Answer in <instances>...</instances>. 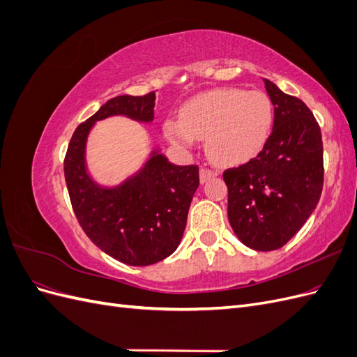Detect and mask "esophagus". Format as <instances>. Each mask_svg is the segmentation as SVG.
<instances>
[{"label": "esophagus", "instance_id": "esophagus-1", "mask_svg": "<svg viewBox=\"0 0 357 357\" xmlns=\"http://www.w3.org/2000/svg\"><path fill=\"white\" fill-rule=\"evenodd\" d=\"M215 176V172H213L211 169H207V168H201L199 171V178H201V183H205L207 180H210L211 177Z\"/></svg>", "mask_w": 357, "mask_h": 357}]
</instances>
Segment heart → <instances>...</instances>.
Listing matches in <instances>:
<instances>
[{
  "instance_id": "obj_1",
  "label": "heart",
  "mask_w": 357,
  "mask_h": 357,
  "mask_svg": "<svg viewBox=\"0 0 357 357\" xmlns=\"http://www.w3.org/2000/svg\"><path fill=\"white\" fill-rule=\"evenodd\" d=\"M273 122L274 109L266 93L223 88L188 101L180 110V121L167 119L164 132L180 147L207 138V152L215 162L240 165L264 149Z\"/></svg>"
}]
</instances>
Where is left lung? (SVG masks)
Returning a JSON list of instances; mask_svg holds the SVG:
<instances>
[{
	"instance_id": "1",
	"label": "left lung",
	"mask_w": 357,
	"mask_h": 357,
	"mask_svg": "<svg viewBox=\"0 0 357 357\" xmlns=\"http://www.w3.org/2000/svg\"><path fill=\"white\" fill-rule=\"evenodd\" d=\"M264 83L274 105L273 132L256 158L226 169L223 180L235 235L253 250L271 252L296 235L319 204L323 143L308 107Z\"/></svg>"
}]
</instances>
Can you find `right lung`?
<instances>
[{
    "label": "right lung",
    "instance_id": "obj_1",
    "mask_svg": "<svg viewBox=\"0 0 357 357\" xmlns=\"http://www.w3.org/2000/svg\"><path fill=\"white\" fill-rule=\"evenodd\" d=\"M155 101V92L109 100L75 129L63 160L71 205L82 229L104 253L132 266L153 265L176 252L199 186V168L171 164L158 147L135 174L105 188L88 172L86 143L93 125L107 117L125 116L150 123Z\"/></svg>",
    "mask_w": 357,
    "mask_h": 357
}]
</instances>
